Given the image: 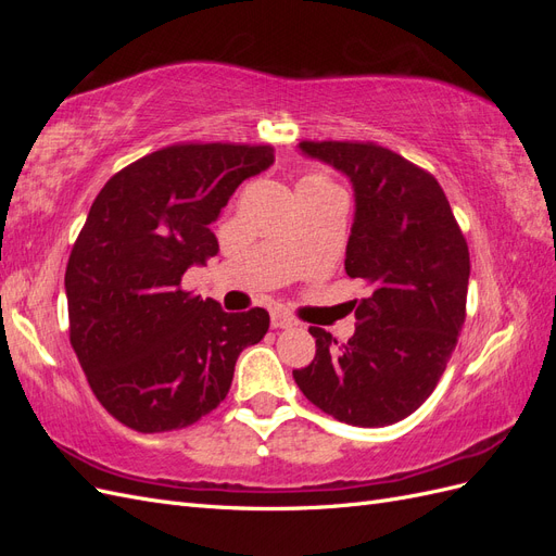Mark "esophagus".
I'll list each match as a JSON object with an SVG mask.
<instances>
[{"label":"esophagus","mask_w":556,"mask_h":556,"mask_svg":"<svg viewBox=\"0 0 556 556\" xmlns=\"http://www.w3.org/2000/svg\"><path fill=\"white\" fill-rule=\"evenodd\" d=\"M296 323L294 319L290 317V315H285V313H280V311H276V313H271V327L274 329H292Z\"/></svg>","instance_id":"obj_1"}]
</instances>
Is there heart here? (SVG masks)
<instances>
[{
  "label": "heart",
  "instance_id": "1",
  "mask_svg": "<svg viewBox=\"0 0 556 556\" xmlns=\"http://www.w3.org/2000/svg\"><path fill=\"white\" fill-rule=\"evenodd\" d=\"M317 188H331V182L319 174H308L304 180L299 182V190H317Z\"/></svg>",
  "mask_w": 556,
  "mask_h": 556
}]
</instances>
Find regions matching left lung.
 <instances>
[{
    "label": "left lung",
    "mask_w": 556,
    "mask_h": 556,
    "mask_svg": "<svg viewBox=\"0 0 556 556\" xmlns=\"http://www.w3.org/2000/svg\"><path fill=\"white\" fill-rule=\"evenodd\" d=\"M355 190L345 274L371 294L355 301L357 329L339 343L311 327L315 359L292 371L319 410L352 427H387L415 413L439 384L466 319L468 245L429 172L359 141H301Z\"/></svg>",
    "instance_id": "1"
}]
</instances>
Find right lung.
<instances>
[{
    "label": "right lung",
    "mask_w": 556,
    "mask_h": 556,
    "mask_svg": "<svg viewBox=\"0 0 556 556\" xmlns=\"http://www.w3.org/2000/svg\"><path fill=\"white\" fill-rule=\"evenodd\" d=\"M274 164L271 146L176 143L109 178L64 274L70 341L97 401L125 427L194 425L227 396L268 313H225L182 290L217 255L211 225L239 185Z\"/></svg>",
    "instance_id": "right-lung-1"
}]
</instances>
